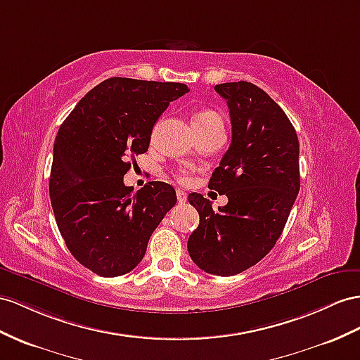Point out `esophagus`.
Here are the masks:
<instances>
[{
  "label": "esophagus",
  "instance_id": "1",
  "mask_svg": "<svg viewBox=\"0 0 360 360\" xmlns=\"http://www.w3.org/2000/svg\"><path fill=\"white\" fill-rule=\"evenodd\" d=\"M176 198H178L179 204H184V202L187 200V193L184 191V190H181V188H178V190H176Z\"/></svg>",
  "mask_w": 360,
  "mask_h": 360
}]
</instances>
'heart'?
Returning a JSON list of instances; mask_svg holds the SVG:
<instances>
[{"instance_id": "b5f03b06", "label": "heart", "mask_w": 360, "mask_h": 360, "mask_svg": "<svg viewBox=\"0 0 360 360\" xmlns=\"http://www.w3.org/2000/svg\"><path fill=\"white\" fill-rule=\"evenodd\" d=\"M193 124H216V123H222V118L219 117V114H216L214 110H200L195 117H193ZM186 174H179V179H186Z\"/></svg>"}]
</instances>
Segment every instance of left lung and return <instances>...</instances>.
Segmentation results:
<instances>
[{"mask_svg": "<svg viewBox=\"0 0 360 360\" xmlns=\"http://www.w3.org/2000/svg\"><path fill=\"white\" fill-rule=\"evenodd\" d=\"M231 117V146L208 187L228 196L217 211L188 195L199 226L188 254L202 271L228 276L259 263L278 240L300 191V143L284 110L250 82L214 86Z\"/></svg>", "mask_w": 360, "mask_h": 360, "instance_id": "obj_1", "label": "left lung"}]
</instances>
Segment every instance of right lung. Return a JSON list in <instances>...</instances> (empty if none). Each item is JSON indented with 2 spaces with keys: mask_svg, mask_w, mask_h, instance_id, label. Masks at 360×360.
<instances>
[{
  "mask_svg": "<svg viewBox=\"0 0 360 360\" xmlns=\"http://www.w3.org/2000/svg\"><path fill=\"white\" fill-rule=\"evenodd\" d=\"M174 82L110 77L71 110L54 141L50 198L72 257L100 276L131 272L155 228L176 204L161 181L134 191L123 176L147 152L156 120L188 92Z\"/></svg>",
  "mask_w": 360,
  "mask_h": 360,
  "instance_id": "obj_1",
  "label": "right lung"
}]
</instances>
